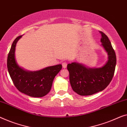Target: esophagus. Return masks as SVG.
<instances>
[{"mask_svg": "<svg viewBox=\"0 0 127 127\" xmlns=\"http://www.w3.org/2000/svg\"><path fill=\"white\" fill-rule=\"evenodd\" d=\"M62 67L66 68L67 67V63L66 62H63V63L62 64Z\"/></svg>", "mask_w": 127, "mask_h": 127, "instance_id": "esophagus-1", "label": "esophagus"}]
</instances>
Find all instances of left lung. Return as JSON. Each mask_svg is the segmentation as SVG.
Segmentation results:
<instances>
[{"label":"left lung","instance_id":"left-lung-1","mask_svg":"<svg viewBox=\"0 0 127 127\" xmlns=\"http://www.w3.org/2000/svg\"><path fill=\"white\" fill-rule=\"evenodd\" d=\"M100 33L101 46L108 55V61L104 65L98 68L89 67L74 62L67 66L71 88L79 95H92L103 91L113 77L116 56L109 38L104 32Z\"/></svg>","mask_w":127,"mask_h":127}]
</instances>
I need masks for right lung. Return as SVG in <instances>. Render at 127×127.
I'll use <instances>...</instances> for the list:
<instances>
[{
  "instance_id": "obj_1",
  "label": "right lung",
  "mask_w": 127,
  "mask_h": 127,
  "mask_svg": "<svg viewBox=\"0 0 127 127\" xmlns=\"http://www.w3.org/2000/svg\"><path fill=\"white\" fill-rule=\"evenodd\" d=\"M18 36L11 45L7 57V68L14 85L21 92L33 97H42L50 91L54 77L62 69V65L46 67L37 71H29L17 64L15 52Z\"/></svg>"
}]
</instances>
